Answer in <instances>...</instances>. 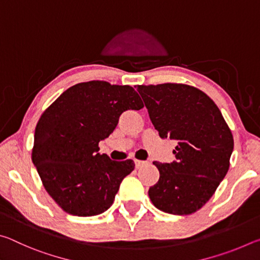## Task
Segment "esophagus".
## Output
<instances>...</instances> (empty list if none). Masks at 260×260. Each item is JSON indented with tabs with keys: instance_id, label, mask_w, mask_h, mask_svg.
<instances>
[{
	"instance_id": "34e87169",
	"label": "esophagus",
	"mask_w": 260,
	"mask_h": 260,
	"mask_svg": "<svg viewBox=\"0 0 260 260\" xmlns=\"http://www.w3.org/2000/svg\"><path fill=\"white\" fill-rule=\"evenodd\" d=\"M147 164V161L144 160H139V159H135V165H136V169H141V167H143L144 165Z\"/></svg>"
}]
</instances>
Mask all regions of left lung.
Listing matches in <instances>:
<instances>
[{
	"mask_svg": "<svg viewBox=\"0 0 260 260\" xmlns=\"http://www.w3.org/2000/svg\"><path fill=\"white\" fill-rule=\"evenodd\" d=\"M161 139L175 140L172 162L153 161L158 182L149 188L152 204L171 214H190L205 205L230 169L234 139L208 95L183 83L138 86Z\"/></svg>",
	"mask_w": 260,
	"mask_h": 260,
	"instance_id": "1",
	"label": "left lung"
}]
</instances>
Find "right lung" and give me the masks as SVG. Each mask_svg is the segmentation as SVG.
<instances>
[{"instance_id":"add662e5","label":"right lung","mask_w":260,"mask_h":260,"mask_svg":"<svg viewBox=\"0 0 260 260\" xmlns=\"http://www.w3.org/2000/svg\"><path fill=\"white\" fill-rule=\"evenodd\" d=\"M143 108L131 86L93 80L70 87L41 114L34 133L32 161L47 192L65 212L91 217L107 211L132 159L100 155L126 110Z\"/></svg>"}]
</instances>
